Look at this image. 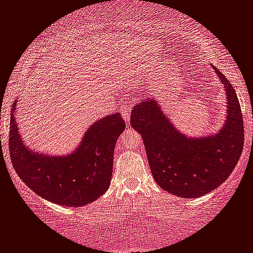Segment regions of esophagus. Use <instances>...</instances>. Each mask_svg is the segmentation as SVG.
Returning a JSON list of instances; mask_svg holds the SVG:
<instances>
[{
  "label": "esophagus",
  "instance_id": "34e87169",
  "mask_svg": "<svg viewBox=\"0 0 253 253\" xmlns=\"http://www.w3.org/2000/svg\"><path fill=\"white\" fill-rule=\"evenodd\" d=\"M130 111H131V103L126 102V104L121 108V114L126 122H129L130 120V116H131V112Z\"/></svg>",
  "mask_w": 253,
  "mask_h": 253
}]
</instances>
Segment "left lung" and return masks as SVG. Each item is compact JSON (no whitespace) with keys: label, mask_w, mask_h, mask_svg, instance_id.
Segmentation results:
<instances>
[{"label":"left lung","mask_w":253,"mask_h":253,"mask_svg":"<svg viewBox=\"0 0 253 253\" xmlns=\"http://www.w3.org/2000/svg\"><path fill=\"white\" fill-rule=\"evenodd\" d=\"M227 96V118L219 132L190 138L179 132L156 99L137 103L130 123L141 133L156 183L183 198L201 197L225 182L244 146L242 109L235 89L214 68Z\"/></svg>","instance_id":"left-lung-1"}]
</instances>
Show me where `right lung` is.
<instances>
[{"label":"right lung","instance_id":"right-lung-1","mask_svg":"<svg viewBox=\"0 0 253 253\" xmlns=\"http://www.w3.org/2000/svg\"><path fill=\"white\" fill-rule=\"evenodd\" d=\"M10 114L9 152L18 177L41 197L64 207H82L107 191L111 180L117 138L126 129L121 114L96 121L76 150L67 156H45L28 150Z\"/></svg>","mask_w":253,"mask_h":253}]
</instances>
